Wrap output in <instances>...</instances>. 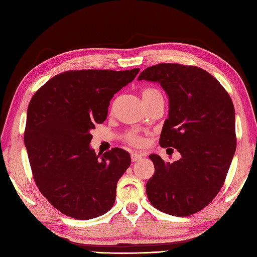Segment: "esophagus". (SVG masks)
<instances>
[{
	"instance_id": "obj_1",
	"label": "esophagus",
	"mask_w": 257,
	"mask_h": 257,
	"mask_svg": "<svg viewBox=\"0 0 257 257\" xmlns=\"http://www.w3.org/2000/svg\"><path fill=\"white\" fill-rule=\"evenodd\" d=\"M143 158V154H139L137 152H133L132 153V161L133 162H136V161L141 160Z\"/></svg>"
}]
</instances>
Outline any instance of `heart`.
I'll list each match as a JSON object with an SVG mask.
<instances>
[{"instance_id":"heart-1","label":"heart","mask_w":257,"mask_h":257,"mask_svg":"<svg viewBox=\"0 0 257 257\" xmlns=\"http://www.w3.org/2000/svg\"><path fill=\"white\" fill-rule=\"evenodd\" d=\"M156 96H161V94L159 90H156L154 88H146L142 92V97L144 99V102ZM123 139L125 143H128L129 145L135 147H142L145 144V138L143 137V135L139 134L137 130H129V132L125 133Z\"/></svg>"}]
</instances>
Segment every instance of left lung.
<instances>
[{
    "instance_id": "left-lung-1",
    "label": "left lung",
    "mask_w": 257,
    "mask_h": 257,
    "mask_svg": "<svg viewBox=\"0 0 257 257\" xmlns=\"http://www.w3.org/2000/svg\"><path fill=\"white\" fill-rule=\"evenodd\" d=\"M138 80L159 82L169 97L160 145L179 152L180 160L150 159L155 172L146 184L152 205L175 216L203 210L224 184L236 152L234 107L222 85L194 66L160 63L145 69Z\"/></svg>"
}]
</instances>
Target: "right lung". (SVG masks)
Returning <instances> with one entry per match:
<instances>
[{
    "mask_svg": "<svg viewBox=\"0 0 257 257\" xmlns=\"http://www.w3.org/2000/svg\"><path fill=\"white\" fill-rule=\"evenodd\" d=\"M138 72L66 71L30 99L24 141L35 184L63 214L89 220L114 204L116 184L132 159L119 147L96 155L89 146L90 132L106 119L113 95Z\"/></svg>",
    "mask_w": 257,
    "mask_h": 257,
    "instance_id": "right-lung-1",
    "label": "right lung"
}]
</instances>
